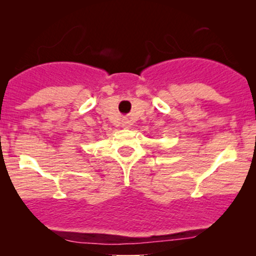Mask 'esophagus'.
Instances as JSON below:
<instances>
[{"mask_svg":"<svg viewBox=\"0 0 256 256\" xmlns=\"http://www.w3.org/2000/svg\"><path fill=\"white\" fill-rule=\"evenodd\" d=\"M122 126H124V128H128V127H129V124H128V122H126V121H124V124H122Z\"/></svg>","mask_w":256,"mask_h":256,"instance_id":"obj_1","label":"esophagus"}]
</instances>
